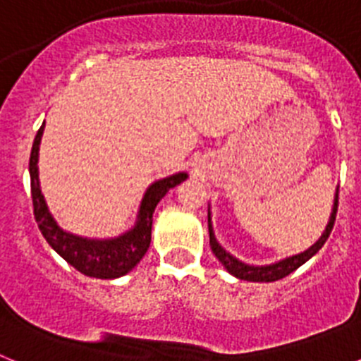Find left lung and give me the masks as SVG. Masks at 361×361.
<instances>
[{"label":"left lung","instance_id":"left-lung-1","mask_svg":"<svg viewBox=\"0 0 361 361\" xmlns=\"http://www.w3.org/2000/svg\"><path fill=\"white\" fill-rule=\"evenodd\" d=\"M336 212H338V188H336V195H334V206L333 213L329 216V224L325 226V231L322 233V237L318 238L317 244H312L307 251L298 255H293L289 258H283L276 264H269V266H250V264H244L240 260L229 255L228 251L222 247V245L216 242L215 233H213L212 226V216H209L208 212V229H209V245H212V251L216 258L220 260V264L226 267V269L231 273L233 276H237L240 280H247V282H275V280L283 279L288 276L289 273H293L295 269H298L302 264H305L311 257L318 253L322 250V245L325 244V240L329 238L331 231H333L334 220H336Z\"/></svg>","mask_w":361,"mask_h":361}]
</instances>
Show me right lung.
Wrapping results in <instances>:
<instances>
[{
	"label": "right lung",
	"instance_id": "obj_1",
	"mask_svg": "<svg viewBox=\"0 0 361 361\" xmlns=\"http://www.w3.org/2000/svg\"><path fill=\"white\" fill-rule=\"evenodd\" d=\"M44 123L34 139L30 152V162H28V171H30V191H32V204H34V216L39 226V231L47 238L52 250L57 255H61L66 262L72 267L86 276L94 279H119L132 271L137 264L141 262L146 251L152 242V222L153 212L161 202L162 197L186 180L188 173H175L170 177L161 178L157 183L146 190L142 197L137 222L130 231L123 233L121 237L116 238H82L72 233L63 231L54 216L50 215L47 202L43 199L39 188V173H37V157H39V142L43 135Z\"/></svg>",
	"mask_w": 361,
	"mask_h": 361
}]
</instances>
